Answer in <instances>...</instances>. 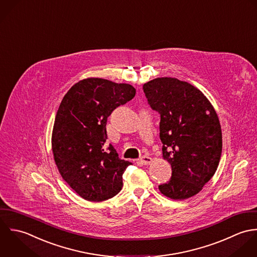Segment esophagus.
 Instances as JSON below:
<instances>
[{
    "label": "esophagus",
    "instance_id": "34e87169",
    "mask_svg": "<svg viewBox=\"0 0 257 257\" xmlns=\"http://www.w3.org/2000/svg\"><path fill=\"white\" fill-rule=\"evenodd\" d=\"M140 161H141V163H142L143 165H150V164L153 162L152 158H151V157H148V156H142V157L140 158Z\"/></svg>",
    "mask_w": 257,
    "mask_h": 257
}]
</instances>
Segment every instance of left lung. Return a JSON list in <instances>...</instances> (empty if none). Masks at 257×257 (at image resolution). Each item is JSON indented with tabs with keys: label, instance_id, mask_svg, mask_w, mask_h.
Listing matches in <instances>:
<instances>
[{
	"label": "left lung",
	"instance_id": "obj_1",
	"mask_svg": "<svg viewBox=\"0 0 257 257\" xmlns=\"http://www.w3.org/2000/svg\"><path fill=\"white\" fill-rule=\"evenodd\" d=\"M151 108L159 112L163 158L172 177L160 192L172 200H186L202 191L214 175L222 136L217 114L194 85L172 77H158L143 85Z\"/></svg>",
	"mask_w": 257,
	"mask_h": 257
}]
</instances>
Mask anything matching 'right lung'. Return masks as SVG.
Listing matches in <instances>:
<instances>
[{
  "instance_id": "obj_1",
  "label": "right lung",
  "mask_w": 257,
  "mask_h": 257,
  "mask_svg": "<svg viewBox=\"0 0 257 257\" xmlns=\"http://www.w3.org/2000/svg\"><path fill=\"white\" fill-rule=\"evenodd\" d=\"M136 89L127 83L90 77L75 83L56 112L52 153L62 179L81 198L102 202L122 189V175L130 162L106 147L108 116L130 101Z\"/></svg>"
}]
</instances>
